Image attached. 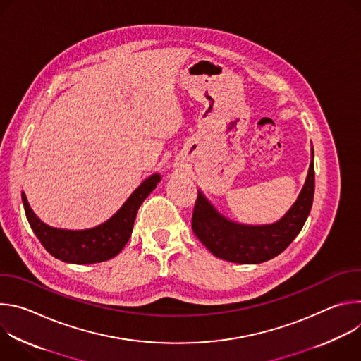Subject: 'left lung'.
<instances>
[{
	"instance_id": "8db88e82",
	"label": "left lung",
	"mask_w": 361,
	"mask_h": 361,
	"mask_svg": "<svg viewBox=\"0 0 361 361\" xmlns=\"http://www.w3.org/2000/svg\"><path fill=\"white\" fill-rule=\"evenodd\" d=\"M312 157L314 159V149ZM313 159L297 201L280 221L267 226L233 223L198 192L191 220L194 234L216 257L231 263L259 264L274 259L291 244L310 214L314 197Z\"/></svg>"
}]
</instances>
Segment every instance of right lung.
Instances as JSON below:
<instances>
[{"mask_svg":"<svg viewBox=\"0 0 361 361\" xmlns=\"http://www.w3.org/2000/svg\"><path fill=\"white\" fill-rule=\"evenodd\" d=\"M160 180V174L148 177L109 221L90 230L78 231L53 228L44 224L30 209L24 192L21 197L27 220L34 234L51 255L66 263L94 264L113 259L124 248L131 235L140 205Z\"/></svg>","mask_w":361,"mask_h":361,"instance_id":"obj_1","label":"right lung"}]
</instances>
